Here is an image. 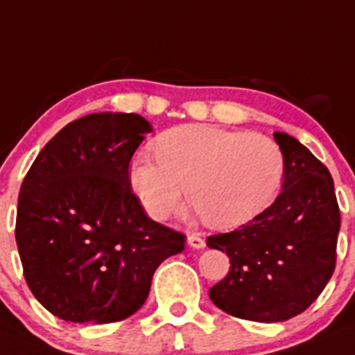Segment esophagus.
<instances>
[{"label":"esophagus","mask_w":355,"mask_h":355,"mask_svg":"<svg viewBox=\"0 0 355 355\" xmlns=\"http://www.w3.org/2000/svg\"><path fill=\"white\" fill-rule=\"evenodd\" d=\"M188 244H190V248H193V249H202L205 245V241L202 235L191 234V235H188Z\"/></svg>","instance_id":"obj_1"}]
</instances>
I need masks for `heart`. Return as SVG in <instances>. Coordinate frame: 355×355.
I'll list each match as a JSON object with an SVG mask.
<instances>
[{
    "label": "heart",
    "instance_id": "1",
    "mask_svg": "<svg viewBox=\"0 0 355 355\" xmlns=\"http://www.w3.org/2000/svg\"><path fill=\"white\" fill-rule=\"evenodd\" d=\"M155 157L141 155L130 181L148 214L165 219L191 205L205 225L234 228L254 218L275 197L284 175V155L263 134L214 125H183L155 141Z\"/></svg>",
    "mask_w": 355,
    "mask_h": 355
}]
</instances>
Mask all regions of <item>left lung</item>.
<instances>
[{
    "label": "left lung",
    "instance_id": "8db88e82",
    "mask_svg": "<svg viewBox=\"0 0 355 355\" xmlns=\"http://www.w3.org/2000/svg\"><path fill=\"white\" fill-rule=\"evenodd\" d=\"M284 155L282 191L270 207L230 234L207 237L226 252L230 272L209 298L230 315L282 322L305 312L336 266L340 209L326 165L284 132L273 134Z\"/></svg>",
    "mask_w": 355,
    "mask_h": 355
}]
</instances>
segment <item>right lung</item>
Instances as JSON below:
<instances>
[{
    "mask_svg": "<svg viewBox=\"0 0 355 355\" xmlns=\"http://www.w3.org/2000/svg\"><path fill=\"white\" fill-rule=\"evenodd\" d=\"M148 132L141 114H87L52 137L24 178L15 221L24 279L59 319H127L158 265L184 249V235L148 218L130 187Z\"/></svg>",
    "mask_w": 355,
    "mask_h": 355,
    "instance_id": "add662e5",
    "label": "right lung"
}]
</instances>
